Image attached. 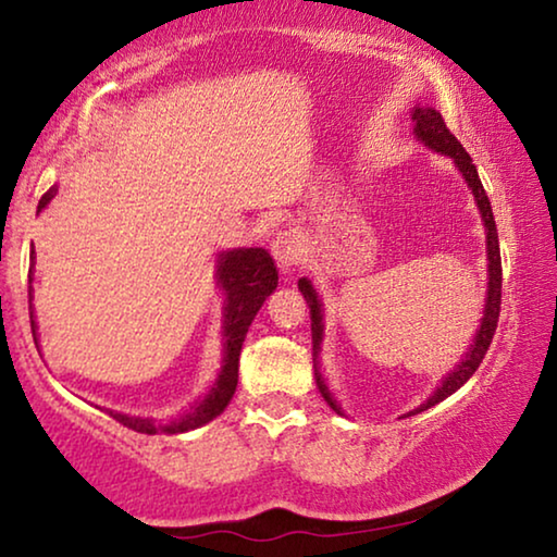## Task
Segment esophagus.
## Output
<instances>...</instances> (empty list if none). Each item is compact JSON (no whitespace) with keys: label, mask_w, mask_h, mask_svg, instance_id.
Masks as SVG:
<instances>
[{"label":"esophagus","mask_w":557,"mask_h":557,"mask_svg":"<svg viewBox=\"0 0 557 557\" xmlns=\"http://www.w3.org/2000/svg\"><path fill=\"white\" fill-rule=\"evenodd\" d=\"M271 253H273V258H276L278 269L284 271V273H288V271H294L296 265H299L301 246H299V240H296L292 233L284 231V233H276V238H273Z\"/></svg>","instance_id":"esophagus-1"}]
</instances>
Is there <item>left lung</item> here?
Returning a JSON list of instances; mask_svg holds the SVG:
<instances>
[{
  "label": "left lung",
  "mask_w": 557,
  "mask_h": 557,
  "mask_svg": "<svg viewBox=\"0 0 557 557\" xmlns=\"http://www.w3.org/2000/svg\"><path fill=\"white\" fill-rule=\"evenodd\" d=\"M410 116H413V134L416 139L425 144V147L438 151V154H446L454 159V164L459 166L461 177L467 180V185L471 187V193H474V200H476V208H479V215H482V223H484V231H486V261H490V286H486V304H484V317H482V324H479L476 330V337H474V345L469 347V352L463 360L456 364V368L448 372V375L441 380V385L433 391V395L425 403H421L416 410H410L403 418L408 416H416L421 413V410H429L431 406H436V403L446 400L448 395L459 391V387L467 383V380L474 375L479 362L484 360L486 349L492 345V337H494V330H497V322H499V304H502V258H499V238H497V225H494V215H492V205H490V197H486L484 187H482V180H479L476 174V166L471 164V157L467 154V149L461 147V141L456 139V136L448 132L446 121L441 119V113L436 109H431V106H416L413 111H410ZM299 292L304 294V299L309 304V314H311V347H314V375H317V387L319 393L324 395V400L330 403L332 410H337L342 416V408L337 406V400L332 398L330 387H326L322 372H319V345H322V334H324V322H322V301H319V296L314 292V286H311L309 278H299Z\"/></svg>",
  "instance_id": "left-lung-1"
}]
</instances>
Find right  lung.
Here are the masks:
<instances>
[{"label": "right lung", "mask_w": 557, "mask_h": 557, "mask_svg": "<svg viewBox=\"0 0 557 557\" xmlns=\"http://www.w3.org/2000/svg\"><path fill=\"white\" fill-rule=\"evenodd\" d=\"M52 197H55V187L48 189L42 195L40 205H37V212H40L45 205H48ZM33 263H35V250H33ZM33 273V269H29ZM218 286L223 288L225 294V314H223V339H225V355H223V368H220V375L212 387L205 395L202 400H197L193 408L187 410L185 416H180L177 421L172 423H157L154 418H136V416H124V413H109L116 418L119 423H124L126 429L136 433H185L193 429H200V425L210 423L212 418H218L231 403L235 385H238V360H240V347L243 339H246L248 326L253 322L258 309L263 307L265 296L276 292L278 286V271L273 265V258L269 250L263 248H238V250H225V253L218 256ZM33 284V278H29ZM29 299H33V286H29ZM33 309V304H29ZM29 324H33V337H35V314L29 311Z\"/></svg>", "instance_id": "add662e5"}]
</instances>
